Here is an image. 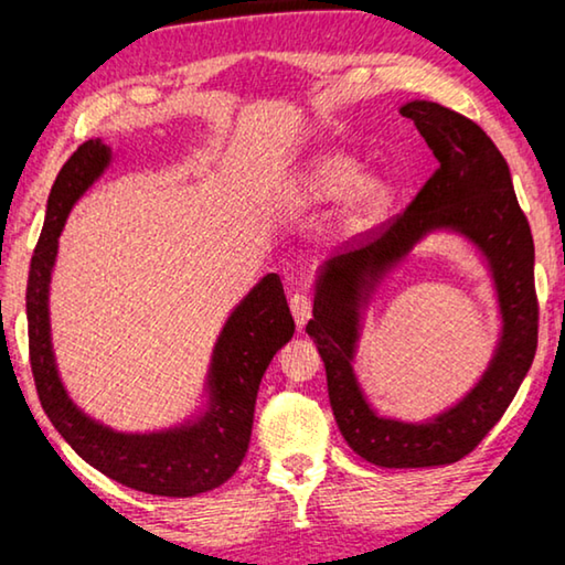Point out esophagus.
Wrapping results in <instances>:
<instances>
[{"mask_svg": "<svg viewBox=\"0 0 565 565\" xmlns=\"http://www.w3.org/2000/svg\"><path fill=\"white\" fill-rule=\"evenodd\" d=\"M290 310H292V318H296L298 329L308 323L310 313H313V298L308 296V292H296V296L290 298Z\"/></svg>", "mask_w": 565, "mask_h": 565, "instance_id": "obj_1", "label": "esophagus"}]
</instances>
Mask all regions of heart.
I'll return each instance as SVG.
<instances>
[{"instance_id":"b5f03b06","label":"heart","mask_w":565,"mask_h":565,"mask_svg":"<svg viewBox=\"0 0 565 565\" xmlns=\"http://www.w3.org/2000/svg\"><path fill=\"white\" fill-rule=\"evenodd\" d=\"M341 195H347L341 222L349 232H359L380 222L392 203L390 183L374 175L362 178L359 160L343 152H326L316 158L290 188V201L296 206H321Z\"/></svg>"}]
</instances>
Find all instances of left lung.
Returning <instances> with one entry per match:
<instances>
[{
    "mask_svg": "<svg viewBox=\"0 0 565 565\" xmlns=\"http://www.w3.org/2000/svg\"><path fill=\"white\" fill-rule=\"evenodd\" d=\"M399 114L415 121L440 166L403 214L323 259L306 331L326 364L331 411L347 444L374 466L423 469L471 454L518 395L537 349L535 247L507 160L484 129L436 102H407ZM433 231L459 233L486 257L503 333L486 374L459 404L423 424L384 419L353 374L361 310L383 275Z\"/></svg>",
    "mask_w": 565,
    "mask_h": 565,
    "instance_id": "obj_1",
    "label": "left lung"
}]
</instances>
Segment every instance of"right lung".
I'll return each mask as SVG.
<instances>
[{"instance_id": "add662e5", "label": "right lung", "mask_w": 565, "mask_h": 565, "mask_svg": "<svg viewBox=\"0 0 565 565\" xmlns=\"http://www.w3.org/2000/svg\"><path fill=\"white\" fill-rule=\"evenodd\" d=\"M111 162V147L88 140L71 154L47 195L28 277L30 366L43 411L55 430L86 463L137 492L193 497L222 487L239 469L249 448L257 390L263 374L292 339V321L280 277L265 275L226 318L206 374V405L191 420L166 430L119 433L88 418L65 392L51 341V275L58 236L73 203Z\"/></svg>"}]
</instances>
